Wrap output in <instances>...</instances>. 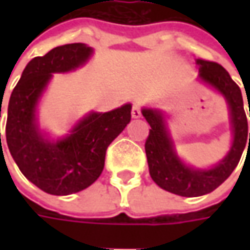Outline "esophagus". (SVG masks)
I'll list each match as a JSON object with an SVG mask.
<instances>
[{
	"label": "esophagus",
	"mask_w": 250,
	"mask_h": 250,
	"mask_svg": "<svg viewBox=\"0 0 250 250\" xmlns=\"http://www.w3.org/2000/svg\"><path fill=\"white\" fill-rule=\"evenodd\" d=\"M132 118H140L142 117V111H140V105L139 104H133V107H132Z\"/></svg>",
	"instance_id": "34e87169"
}]
</instances>
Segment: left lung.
<instances>
[{"instance_id": "8db88e82", "label": "left lung", "mask_w": 250, "mask_h": 250, "mask_svg": "<svg viewBox=\"0 0 250 250\" xmlns=\"http://www.w3.org/2000/svg\"><path fill=\"white\" fill-rule=\"evenodd\" d=\"M196 63L199 65V79L220 91L226 97L229 108L232 145L228 154L217 166L200 169L185 164L174 149V142L169 138L163 112L151 108L142 110L150 125L149 136L145 143L150 177L164 190L185 197L202 196L220 187L235 169L245 146L248 149L250 146V133L248 143V120L239 86L220 63L200 58L196 60Z\"/></svg>"}]
</instances>
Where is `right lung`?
Here are the masks:
<instances>
[{
  "mask_svg": "<svg viewBox=\"0 0 250 250\" xmlns=\"http://www.w3.org/2000/svg\"><path fill=\"white\" fill-rule=\"evenodd\" d=\"M91 54V47L73 43L36 57L26 65L9 99L8 149L24 177L50 195H72L90 187L103 172L107 147L130 121L132 105L125 104L108 112H90L57 142L45 139L39 129L36 105L53 73L79 68Z\"/></svg>",
  "mask_w": 250,
  "mask_h": 250,
  "instance_id": "obj_1",
  "label": "right lung"
}]
</instances>
